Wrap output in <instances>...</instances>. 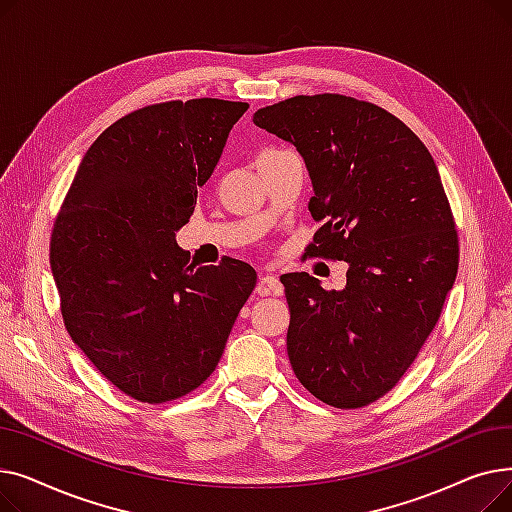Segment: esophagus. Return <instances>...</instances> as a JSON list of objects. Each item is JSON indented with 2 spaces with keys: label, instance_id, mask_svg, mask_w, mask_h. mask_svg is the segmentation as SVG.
Wrapping results in <instances>:
<instances>
[{
  "label": "esophagus",
  "instance_id": "esophagus-1",
  "mask_svg": "<svg viewBox=\"0 0 512 512\" xmlns=\"http://www.w3.org/2000/svg\"><path fill=\"white\" fill-rule=\"evenodd\" d=\"M259 294H263V297H267V294H276V297H280V294L284 292V286L280 282V278L267 274V276H261L259 278Z\"/></svg>",
  "mask_w": 512,
  "mask_h": 512
}]
</instances>
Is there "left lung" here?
I'll use <instances>...</instances> for the list:
<instances>
[{
	"label": "left lung",
	"mask_w": 512,
	"mask_h": 512,
	"mask_svg": "<svg viewBox=\"0 0 512 512\" xmlns=\"http://www.w3.org/2000/svg\"><path fill=\"white\" fill-rule=\"evenodd\" d=\"M253 122L305 159L321 226L303 257L348 263L342 290L307 272L280 276L292 371L330 407H367L413 365L459 270L436 161L384 107L338 93L284 99Z\"/></svg>",
	"instance_id": "obj_1"
}]
</instances>
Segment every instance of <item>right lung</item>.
Returning a JSON list of instances; mask_svg holds the SVG:
<instances>
[{
  "instance_id": "add662e5",
  "label": "right lung",
  "mask_w": 512,
  "mask_h": 512,
  "mask_svg": "<svg viewBox=\"0 0 512 512\" xmlns=\"http://www.w3.org/2000/svg\"><path fill=\"white\" fill-rule=\"evenodd\" d=\"M247 110L203 97L120 118L85 153L53 224L64 326L103 378L139 402L199 388L257 284L245 261L195 267L176 245Z\"/></svg>"
}]
</instances>
